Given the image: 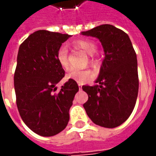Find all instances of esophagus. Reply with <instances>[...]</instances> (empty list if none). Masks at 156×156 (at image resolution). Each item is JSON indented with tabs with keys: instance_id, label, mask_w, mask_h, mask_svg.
Listing matches in <instances>:
<instances>
[{
	"instance_id": "34e87169",
	"label": "esophagus",
	"mask_w": 156,
	"mask_h": 156,
	"mask_svg": "<svg viewBox=\"0 0 156 156\" xmlns=\"http://www.w3.org/2000/svg\"><path fill=\"white\" fill-rule=\"evenodd\" d=\"M82 86H83L82 83H78V88H79V89H82Z\"/></svg>"
}]
</instances>
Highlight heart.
Here are the masks:
<instances>
[{
  "instance_id": "1",
  "label": "heart",
  "mask_w": 156,
  "mask_h": 156,
  "mask_svg": "<svg viewBox=\"0 0 156 156\" xmlns=\"http://www.w3.org/2000/svg\"><path fill=\"white\" fill-rule=\"evenodd\" d=\"M72 46L75 49H78V50L84 51L85 53H87L89 56L94 54L95 51L97 50V47H96V44L93 41H90V40H86V39H81V40L73 41ZM57 59H58V62H59V64L62 68L65 70H68V68H69V63H68V60L67 48L62 47L58 50V54H57ZM91 62L93 64H96V61L94 58L91 59ZM93 76H94L93 73L88 69H86V70L71 69L66 75V78L74 80L78 83H83V82L87 81L88 79L93 78Z\"/></svg>"
}]
</instances>
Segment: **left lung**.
Instances as JSON below:
<instances>
[{"label":"left lung","mask_w":156,"mask_h":156,"mask_svg":"<svg viewBox=\"0 0 156 156\" xmlns=\"http://www.w3.org/2000/svg\"><path fill=\"white\" fill-rule=\"evenodd\" d=\"M82 35L96 37L105 51L99 73L93 86H83L88 94L85 111L95 124L115 128L134 109L139 91L136 53L129 36L114 26L96 27Z\"/></svg>","instance_id":"left-lung-1"}]
</instances>
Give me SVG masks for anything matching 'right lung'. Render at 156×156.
<instances>
[{"mask_svg": "<svg viewBox=\"0 0 156 156\" xmlns=\"http://www.w3.org/2000/svg\"><path fill=\"white\" fill-rule=\"evenodd\" d=\"M70 37L39 30L19 48L14 74L17 108L26 125L45 137L60 133L68 125L69 109L78 91L76 81L68 79L54 94L65 75L57 54Z\"/></svg>", "mask_w": 156, "mask_h": 156, "instance_id": "add662e5", "label": "right lung"}]
</instances>
